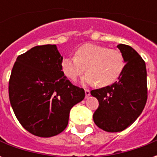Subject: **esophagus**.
I'll use <instances>...</instances> for the list:
<instances>
[{"instance_id": "34e87169", "label": "esophagus", "mask_w": 157, "mask_h": 157, "mask_svg": "<svg viewBox=\"0 0 157 157\" xmlns=\"http://www.w3.org/2000/svg\"><path fill=\"white\" fill-rule=\"evenodd\" d=\"M85 93H86V97L90 96V94H91V92H90V90H88V89H85Z\"/></svg>"}]
</instances>
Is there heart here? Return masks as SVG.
<instances>
[{
	"label": "heart",
	"mask_w": 157,
	"mask_h": 157,
	"mask_svg": "<svg viewBox=\"0 0 157 157\" xmlns=\"http://www.w3.org/2000/svg\"><path fill=\"white\" fill-rule=\"evenodd\" d=\"M124 65V59L119 50L86 44L75 50L74 58L62 59L61 69L71 81H75L86 70L88 72L84 76L83 82L92 85L98 83L99 86H106L120 76Z\"/></svg>",
	"instance_id": "b5f03b06"
}]
</instances>
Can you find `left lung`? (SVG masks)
<instances>
[{"label":"left lung","mask_w":157,"mask_h":157,"mask_svg":"<svg viewBox=\"0 0 157 157\" xmlns=\"http://www.w3.org/2000/svg\"><path fill=\"white\" fill-rule=\"evenodd\" d=\"M125 65L120 76L112 85L91 91L98 100L93 113L96 125L107 132H119L137 119L147 100L146 68L144 59L134 48L118 44Z\"/></svg>","instance_id":"1"}]
</instances>
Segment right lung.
<instances>
[{
    "instance_id": "obj_1",
    "label": "right lung",
    "mask_w": 157,
    "mask_h": 157,
    "mask_svg": "<svg viewBox=\"0 0 157 157\" xmlns=\"http://www.w3.org/2000/svg\"><path fill=\"white\" fill-rule=\"evenodd\" d=\"M55 44L35 46L17 58L9 80V99L29 133L51 137L68 124L70 111L85 98L84 89L64 75Z\"/></svg>"
}]
</instances>
